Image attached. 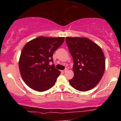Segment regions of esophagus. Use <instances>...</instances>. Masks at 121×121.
<instances>
[{"mask_svg":"<svg viewBox=\"0 0 121 121\" xmlns=\"http://www.w3.org/2000/svg\"><path fill=\"white\" fill-rule=\"evenodd\" d=\"M66 70H67V69H64V70H62L61 72L62 73H65V72H66Z\"/></svg>","mask_w":121,"mask_h":121,"instance_id":"esophagus-1","label":"esophagus"}]
</instances>
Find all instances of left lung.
Instances as JSON below:
<instances>
[{
    "label": "left lung",
    "mask_w": 121,
    "mask_h": 121,
    "mask_svg": "<svg viewBox=\"0 0 121 121\" xmlns=\"http://www.w3.org/2000/svg\"><path fill=\"white\" fill-rule=\"evenodd\" d=\"M73 59L74 77L69 80L72 87L86 91L94 88L103 76L105 56L101 48L86 37H66Z\"/></svg>",
    "instance_id": "obj_1"
}]
</instances>
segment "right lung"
Returning <instances> with one entry per match:
<instances>
[{
  "instance_id": "obj_1",
  "label": "right lung",
  "mask_w": 121,
  "mask_h": 121,
  "mask_svg": "<svg viewBox=\"0 0 121 121\" xmlns=\"http://www.w3.org/2000/svg\"><path fill=\"white\" fill-rule=\"evenodd\" d=\"M64 41V37L40 36L24 45L19 59V69L22 78L29 87L44 91L54 86L60 72L49 62H53V52Z\"/></svg>"
}]
</instances>
